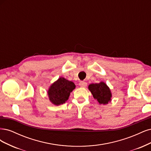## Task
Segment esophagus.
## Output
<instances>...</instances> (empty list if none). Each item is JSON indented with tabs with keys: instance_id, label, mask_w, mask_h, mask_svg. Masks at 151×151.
Masks as SVG:
<instances>
[{
	"instance_id": "obj_1",
	"label": "esophagus",
	"mask_w": 151,
	"mask_h": 151,
	"mask_svg": "<svg viewBox=\"0 0 151 151\" xmlns=\"http://www.w3.org/2000/svg\"><path fill=\"white\" fill-rule=\"evenodd\" d=\"M79 85L81 86V87H83V88H85V87H86L87 86V83L85 82V81H80V83H79Z\"/></svg>"
}]
</instances>
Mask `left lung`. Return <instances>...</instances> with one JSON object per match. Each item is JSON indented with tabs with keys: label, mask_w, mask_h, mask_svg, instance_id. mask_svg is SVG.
Returning a JSON list of instances; mask_svg holds the SVG:
<instances>
[{
	"label": "left lung",
	"mask_w": 151,
	"mask_h": 151,
	"mask_svg": "<svg viewBox=\"0 0 151 151\" xmlns=\"http://www.w3.org/2000/svg\"><path fill=\"white\" fill-rule=\"evenodd\" d=\"M88 89L99 104L105 105L111 101V93L109 86L104 82L92 83L88 86Z\"/></svg>",
	"instance_id": "1"
}]
</instances>
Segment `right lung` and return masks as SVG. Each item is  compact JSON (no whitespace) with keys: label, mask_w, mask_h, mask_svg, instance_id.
I'll return each mask as SVG.
<instances>
[{"label":"right lung","mask_w":151,"mask_h":151,"mask_svg":"<svg viewBox=\"0 0 151 151\" xmlns=\"http://www.w3.org/2000/svg\"><path fill=\"white\" fill-rule=\"evenodd\" d=\"M75 88L73 82L61 77L53 83L47 91L50 101L55 105L65 104L68 99L70 93Z\"/></svg>","instance_id":"right-lung-1"}]
</instances>
